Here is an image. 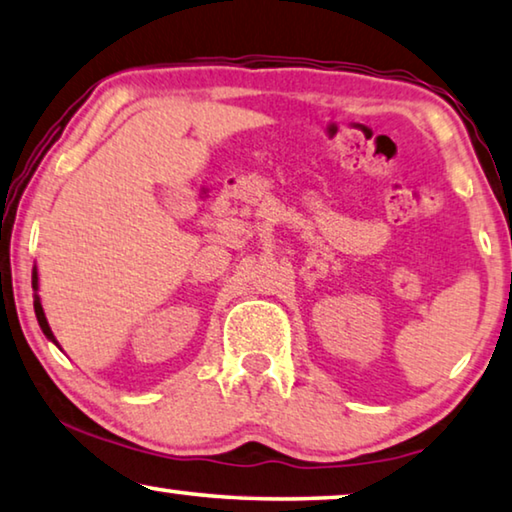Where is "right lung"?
Returning a JSON list of instances; mask_svg holds the SVG:
<instances>
[{"label":"right lung","instance_id":"add662e5","mask_svg":"<svg viewBox=\"0 0 512 512\" xmlns=\"http://www.w3.org/2000/svg\"><path fill=\"white\" fill-rule=\"evenodd\" d=\"M32 288H34V311H36V321H39L43 335H46L50 342H53L57 348H59V342L53 335V330H50L48 325V318H46V311H43V305H41V298H39V270H32Z\"/></svg>","mask_w":512,"mask_h":512}]
</instances>
